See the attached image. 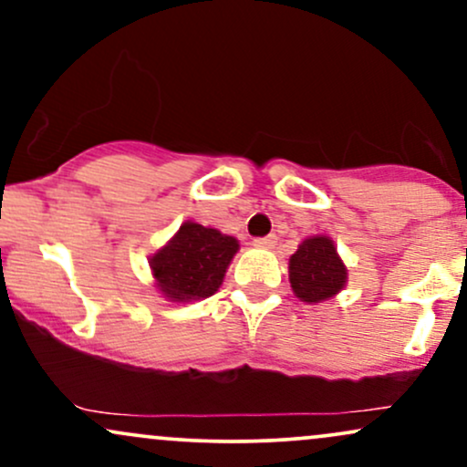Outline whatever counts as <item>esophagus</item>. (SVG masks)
<instances>
[{
  "label": "esophagus",
  "instance_id": "1",
  "mask_svg": "<svg viewBox=\"0 0 467 467\" xmlns=\"http://www.w3.org/2000/svg\"><path fill=\"white\" fill-rule=\"evenodd\" d=\"M256 248H275L276 245V234H267V237H256L254 239Z\"/></svg>",
  "mask_w": 467,
  "mask_h": 467
}]
</instances>
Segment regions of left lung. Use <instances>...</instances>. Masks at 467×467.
<instances>
[{
    "label": "left lung",
    "instance_id": "8db88e82",
    "mask_svg": "<svg viewBox=\"0 0 467 467\" xmlns=\"http://www.w3.org/2000/svg\"><path fill=\"white\" fill-rule=\"evenodd\" d=\"M347 270L329 237L305 239L289 259V283L305 303H320L340 292Z\"/></svg>",
    "mask_w": 467,
    "mask_h": 467
}]
</instances>
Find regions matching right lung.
I'll return each mask as SVG.
<instances>
[{"label":"right lung","instance_id":"1","mask_svg":"<svg viewBox=\"0 0 467 467\" xmlns=\"http://www.w3.org/2000/svg\"><path fill=\"white\" fill-rule=\"evenodd\" d=\"M237 250V239L189 222L151 259L155 281L171 301L208 298L222 285Z\"/></svg>","mask_w":467,"mask_h":467}]
</instances>
